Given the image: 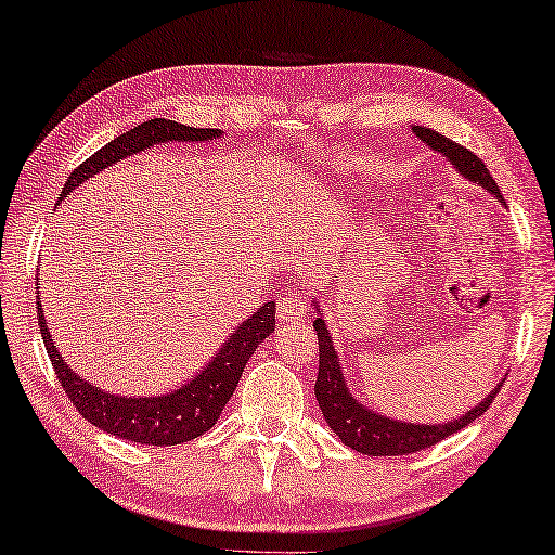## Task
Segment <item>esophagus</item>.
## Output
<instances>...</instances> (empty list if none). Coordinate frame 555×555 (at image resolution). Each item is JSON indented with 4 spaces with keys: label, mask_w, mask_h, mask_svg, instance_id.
<instances>
[{
    "label": "esophagus",
    "mask_w": 555,
    "mask_h": 555,
    "mask_svg": "<svg viewBox=\"0 0 555 555\" xmlns=\"http://www.w3.org/2000/svg\"><path fill=\"white\" fill-rule=\"evenodd\" d=\"M305 312H307V299L302 295H287L278 302V319L283 324L297 322L299 317H305Z\"/></svg>",
    "instance_id": "1"
}]
</instances>
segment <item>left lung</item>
<instances>
[{
	"instance_id": "obj_1",
	"label": "left lung",
	"mask_w": 555,
	"mask_h": 555,
	"mask_svg": "<svg viewBox=\"0 0 555 555\" xmlns=\"http://www.w3.org/2000/svg\"><path fill=\"white\" fill-rule=\"evenodd\" d=\"M412 133L422 143L429 145L434 153L443 155L461 178L475 182L482 190H488L494 199L504 204L498 182L492 180L488 165H485L478 155L470 153L468 149H463V145H459L455 141L446 139V135H441L439 131L426 129V126L412 124ZM312 309L317 314L314 328L319 338V375L314 383L317 402L322 406V414L328 424V429H332L338 439L348 446V449H353L358 453L404 455V453H416V451L429 449V446L443 441L446 436L459 434L475 420H480V416L488 412L494 395L500 390L502 383H498V387H492L488 397H482L473 410L463 412L461 416H455V420H449V422L420 424V422H404V420H395V416H387L380 410H373V406L363 404L351 392V387H348V377L341 367V358H338V351L334 346V336L328 332V322L322 312V305H319L317 299L312 302Z\"/></svg>"
}]
</instances>
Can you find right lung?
<instances>
[{
	"instance_id": "right-lung-1",
	"label": "right lung",
	"mask_w": 555,
	"mask_h": 555,
	"mask_svg": "<svg viewBox=\"0 0 555 555\" xmlns=\"http://www.w3.org/2000/svg\"><path fill=\"white\" fill-rule=\"evenodd\" d=\"M221 129H194L170 119H151L131 131L116 135L114 141L102 145L90 155L80 168H75L67 178L61 199L63 202L73 190L82 188L94 175H100L109 165L131 158L153 145L165 143H207L221 139ZM41 278H36V285ZM38 289V287H36ZM38 326L46 344L48 358L55 367L57 383L63 385L65 395L70 397L75 410L96 429H102L119 439L145 443V446H178L192 441L209 431L217 424L223 406L231 400L233 390L243 375L248 358L258 344L275 332V302H266L258 312H253L246 322H241L233 334L219 346L202 371L188 377L182 385L172 387L160 395H119L106 392L102 387L77 375L70 365L63 361L61 351L55 348V338L48 332V322L41 307V289H38Z\"/></svg>"
}]
</instances>
